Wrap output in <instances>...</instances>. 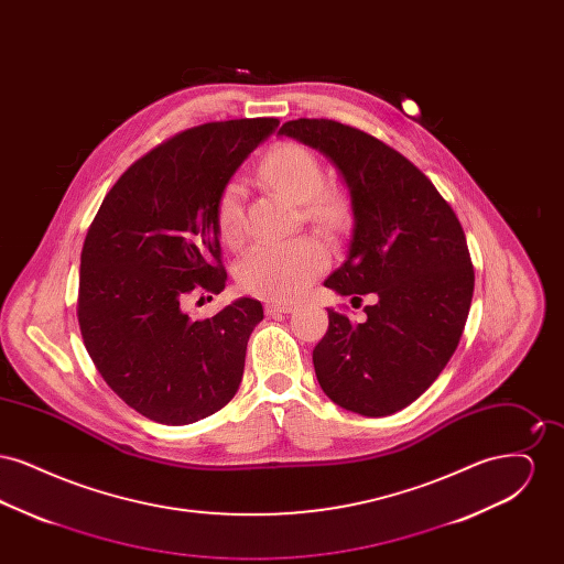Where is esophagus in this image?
<instances>
[{"mask_svg":"<svg viewBox=\"0 0 564 564\" xmlns=\"http://www.w3.org/2000/svg\"><path fill=\"white\" fill-rule=\"evenodd\" d=\"M294 308L295 304H292V302H269V304L264 306L267 315H279V313H292Z\"/></svg>","mask_w":564,"mask_h":564,"instance_id":"1","label":"esophagus"}]
</instances>
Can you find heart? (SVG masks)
Instances as JSON below:
<instances>
[{
  "label": "heart",
  "mask_w": 564,
  "mask_h": 564,
  "mask_svg": "<svg viewBox=\"0 0 564 564\" xmlns=\"http://www.w3.org/2000/svg\"><path fill=\"white\" fill-rule=\"evenodd\" d=\"M262 180L294 203H304V219L323 232H338L349 215L345 194L323 188L325 173L315 152L300 143L272 148L260 166ZM215 226L219 239L239 242L245 228L242 188L228 182L217 198ZM327 267V251L311 237L288 242H260L242 253L237 264V283L242 292L264 300H294Z\"/></svg>",
  "instance_id": "1"
}]
</instances>
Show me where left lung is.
<instances>
[{
    "mask_svg": "<svg viewBox=\"0 0 564 564\" xmlns=\"http://www.w3.org/2000/svg\"><path fill=\"white\" fill-rule=\"evenodd\" d=\"M279 133L322 150L350 189L352 237L325 288L361 302L368 319L327 308L313 350L332 402L387 416L421 398L453 357L474 295V264L453 207L430 177L391 145L327 118H297Z\"/></svg>",
    "mask_w": 564,
    "mask_h": 564,
    "instance_id": "obj_1",
    "label": "left lung"
}]
</instances>
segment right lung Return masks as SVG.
<instances>
[{
  "instance_id": "obj_1",
  "label": "right lung",
  "mask_w": 564,
  "mask_h": 564,
  "mask_svg": "<svg viewBox=\"0 0 564 564\" xmlns=\"http://www.w3.org/2000/svg\"><path fill=\"white\" fill-rule=\"evenodd\" d=\"M279 118L207 122L134 161L95 215L80 256L82 340L109 389L162 425H188L230 402L264 308L239 297L189 319L194 292L219 294L215 226L221 188Z\"/></svg>"
}]
</instances>
